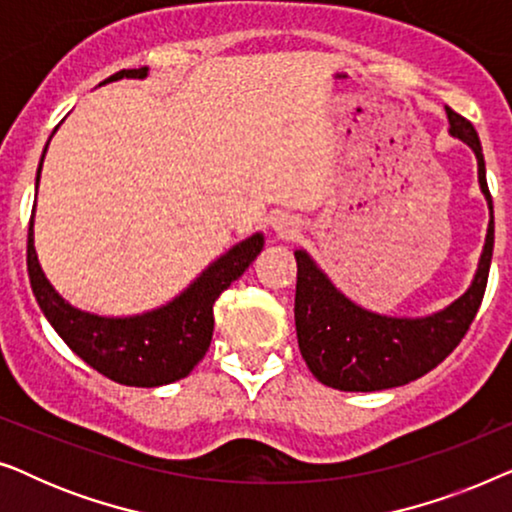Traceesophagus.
<instances>
[{
	"mask_svg": "<svg viewBox=\"0 0 512 512\" xmlns=\"http://www.w3.org/2000/svg\"><path fill=\"white\" fill-rule=\"evenodd\" d=\"M272 230H275V235L279 237V240L291 242L300 235V221L296 219V216L279 214V216H275V221H272Z\"/></svg>",
	"mask_w": 512,
	"mask_h": 512,
	"instance_id": "34e87169",
	"label": "esophagus"
}]
</instances>
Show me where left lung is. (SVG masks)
<instances>
[{"mask_svg": "<svg viewBox=\"0 0 512 512\" xmlns=\"http://www.w3.org/2000/svg\"><path fill=\"white\" fill-rule=\"evenodd\" d=\"M450 135L471 146L478 158L480 191L487 198L489 228L478 270L464 296L426 317H387L356 305L335 289L310 254L296 251V333L300 354L326 387L380 391L408 384L438 366L464 338L480 310L494 251V207L485 158L473 123L445 107Z\"/></svg>", "mask_w": 512, "mask_h": 512, "instance_id": "left-lung-1", "label": "left lung"}]
</instances>
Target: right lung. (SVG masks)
Returning <instances> with one entry per match:
<instances>
[{
  "instance_id": "right-lung-1",
  "label": "right lung",
  "mask_w": 512,
  "mask_h": 512,
  "mask_svg": "<svg viewBox=\"0 0 512 512\" xmlns=\"http://www.w3.org/2000/svg\"><path fill=\"white\" fill-rule=\"evenodd\" d=\"M146 74L149 67L121 69L102 83L146 79ZM46 149L39 160L37 186ZM263 242V235L256 233L230 247L207 270H202V275L186 291L158 310L135 317H100L69 305L46 279L34 251L32 212L30 230H27V272L41 312L76 356H81L90 368L109 380L125 387L149 389L177 382L198 366L212 342L216 298L237 277H242L251 261L261 254Z\"/></svg>"
}]
</instances>
